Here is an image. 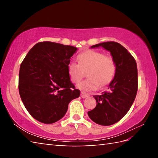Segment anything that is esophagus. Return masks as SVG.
I'll return each instance as SVG.
<instances>
[{
	"label": "esophagus",
	"mask_w": 158,
	"mask_h": 158,
	"mask_svg": "<svg viewBox=\"0 0 158 158\" xmlns=\"http://www.w3.org/2000/svg\"><path fill=\"white\" fill-rule=\"evenodd\" d=\"M89 96V95L88 94V93H85V92H81V97L82 98H88Z\"/></svg>",
	"instance_id": "esophagus-1"
}]
</instances>
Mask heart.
Returning a JSON list of instances; mask_svg holds the SVG:
<instances>
[{
  "mask_svg": "<svg viewBox=\"0 0 158 158\" xmlns=\"http://www.w3.org/2000/svg\"><path fill=\"white\" fill-rule=\"evenodd\" d=\"M78 63L70 61L68 65V73L72 82L79 83L84 76V70H87L86 79L77 85L79 89L91 91L109 84L114 78L116 71V62L110 56L102 52L88 50L79 53Z\"/></svg>",
  "mask_w": 158,
  "mask_h": 158,
  "instance_id": "obj_1",
  "label": "heart"
}]
</instances>
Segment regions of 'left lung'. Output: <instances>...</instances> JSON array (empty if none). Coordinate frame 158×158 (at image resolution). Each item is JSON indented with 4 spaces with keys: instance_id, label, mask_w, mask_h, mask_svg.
Returning <instances> with one entry per match:
<instances>
[{
    "instance_id": "obj_1",
    "label": "left lung",
    "mask_w": 158,
    "mask_h": 158,
    "mask_svg": "<svg viewBox=\"0 0 158 158\" xmlns=\"http://www.w3.org/2000/svg\"><path fill=\"white\" fill-rule=\"evenodd\" d=\"M100 47L110 52L114 59L116 74L109 85L108 91L93 96L97 105L88 115L95 123L108 126L118 122L135 101L138 89L137 66L135 58L121 44L106 42L93 45L91 48Z\"/></svg>"
}]
</instances>
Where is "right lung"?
Returning a JSON list of instances; mask_svg holds the SVG:
<instances>
[{
	"mask_svg": "<svg viewBox=\"0 0 158 158\" xmlns=\"http://www.w3.org/2000/svg\"><path fill=\"white\" fill-rule=\"evenodd\" d=\"M77 49L52 42H38L21 63L19 90L26 109L35 119L52 124L65 116L68 105L79 97L68 73Z\"/></svg>",
	"mask_w": 158,
	"mask_h": 158,
	"instance_id": "1",
	"label": "right lung"
}]
</instances>
